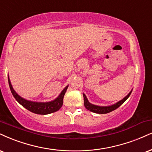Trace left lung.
I'll return each instance as SVG.
<instances>
[{"label":"left lung","mask_w":152,"mask_h":152,"mask_svg":"<svg viewBox=\"0 0 152 152\" xmlns=\"http://www.w3.org/2000/svg\"><path fill=\"white\" fill-rule=\"evenodd\" d=\"M132 91V90L130 92H129V94L125 97V98H123L122 100H120V101L117 102L116 103L113 104V105H107V106H100V105H94V104L91 103L90 102L88 101V100L86 96L84 94H83V99H84V106H85L87 110H90L93 113H98V114H106V113L112 112V111L115 110L120 107V106L129 98V96H130Z\"/></svg>","instance_id":"1"}]
</instances>
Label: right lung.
Returning <instances> with one entry per match:
<instances>
[{
	"instance_id": "add662e5",
	"label": "right lung",
	"mask_w": 152,
	"mask_h": 152,
	"mask_svg": "<svg viewBox=\"0 0 152 152\" xmlns=\"http://www.w3.org/2000/svg\"><path fill=\"white\" fill-rule=\"evenodd\" d=\"M8 83L9 86H10V91L12 96L15 98V100L23 105L25 108L28 110L30 112L35 113V114L39 115H47L50 114V113L56 112L61 107L62 105H63V99L64 96L66 91L67 88H68L69 86H66L62 90V91L60 93L57 98H55L54 100H52V101L49 102H36V101H32V100H26L21 97L20 95H18L15 91L14 90L10 82V78L8 76Z\"/></svg>"
}]
</instances>
